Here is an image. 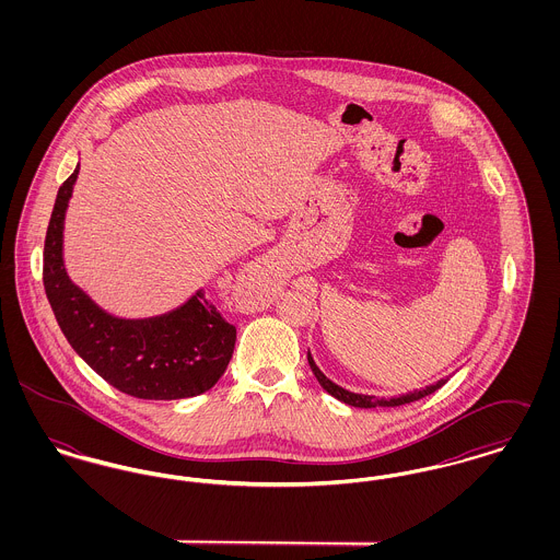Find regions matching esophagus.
I'll return each mask as SVG.
<instances>
[{
	"label": "esophagus",
	"instance_id": "obj_1",
	"mask_svg": "<svg viewBox=\"0 0 560 560\" xmlns=\"http://www.w3.org/2000/svg\"><path fill=\"white\" fill-rule=\"evenodd\" d=\"M262 275H265V272H262Z\"/></svg>",
	"mask_w": 560,
	"mask_h": 560
}]
</instances>
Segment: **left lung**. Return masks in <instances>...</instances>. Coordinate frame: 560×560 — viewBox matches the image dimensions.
<instances>
[{
  "label": "left lung",
  "instance_id": "1",
  "mask_svg": "<svg viewBox=\"0 0 560 560\" xmlns=\"http://www.w3.org/2000/svg\"><path fill=\"white\" fill-rule=\"evenodd\" d=\"M308 365H311V370L315 373V377L319 380L320 386H323L331 397H336V399L342 400V402H347V405H352V407H363V409H370V407H399V405H405V402L424 399V397L432 395L434 390H439V388L447 382V380H439L436 384H430V386L422 388V390H413V393H407V395H400V397H393V399H375L372 395H357V393H350L347 388L334 384V382H331L329 377H325V373L320 372L319 368H317V363L313 361L311 352H308Z\"/></svg>",
  "mask_w": 560,
  "mask_h": 560
}]
</instances>
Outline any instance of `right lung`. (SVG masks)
<instances>
[{"label":"right lung","mask_w":560,"mask_h":560,"mask_svg":"<svg viewBox=\"0 0 560 560\" xmlns=\"http://www.w3.org/2000/svg\"><path fill=\"white\" fill-rule=\"evenodd\" d=\"M78 174L80 165L58 188L44 245V288L65 338L103 380L136 399H187L210 390L226 372L237 329L206 290L167 315L117 319L69 279L62 229Z\"/></svg>","instance_id":"1"}]
</instances>
